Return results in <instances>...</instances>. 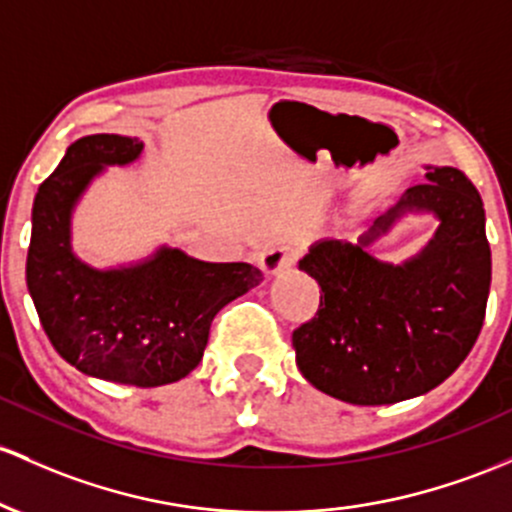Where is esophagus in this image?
<instances>
[{"instance_id":"1","label":"esophagus","mask_w":512,"mask_h":512,"mask_svg":"<svg viewBox=\"0 0 512 512\" xmlns=\"http://www.w3.org/2000/svg\"><path fill=\"white\" fill-rule=\"evenodd\" d=\"M296 260H299V250L294 245H277L262 255L260 267L265 269V274H279L294 265Z\"/></svg>"}]
</instances>
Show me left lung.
<instances>
[{"mask_svg":"<svg viewBox=\"0 0 512 512\" xmlns=\"http://www.w3.org/2000/svg\"><path fill=\"white\" fill-rule=\"evenodd\" d=\"M428 182L374 221L357 245L323 240L299 262L320 306L291 335L296 364L318 391L352 406H386L440 386L474 347L491 289L484 201L457 167H428ZM406 210H432L441 228L403 266L366 245Z\"/></svg>","mask_w":512,"mask_h":512,"instance_id":"1","label":"left lung"}]
</instances>
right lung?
Masks as SVG:
<instances>
[{
	"label": "right lung",
	"mask_w": 512,
	"mask_h": 512,
	"mask_svg": "<svg viewBox=\"0 0 512 512\" xmlns=\"http://www.w3.org/2000/svg\"><path fill=\"white\" fill-rule=\"evenodd\" d=\"M138 138L97 133L67 148L33 201L26 284L50 345L82 374L140 389L184 379L204 357L211 320L262 282L247 262H201L177 247L121 269L72 255L70 216L106 165H128Z\"/></svg>",
	"instance_id": "1"
}]
</instances>
